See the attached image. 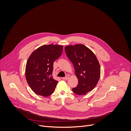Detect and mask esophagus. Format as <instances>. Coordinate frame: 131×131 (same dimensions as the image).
Instances as JSON below:
<instances>
[{"instance_id":"esophagus-1","label":"esophagus","mask_w":131,"mask_h":131,"mask_svg":"<svg viewBox=\"0 0 131 131\" xmlns=\"http://www.w3.org/2000/svg\"><path fill=\"white\" fill-rule=\"evenodd\" d=\"M68 78H69V76H66L65 77H63L62 79H63V80H67V79H68Z\"/></svg>"}]
</instances>
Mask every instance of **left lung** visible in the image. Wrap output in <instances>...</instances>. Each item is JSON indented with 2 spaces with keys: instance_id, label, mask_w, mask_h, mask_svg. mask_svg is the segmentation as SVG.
Instances as JSON below:
<instances>
[{
  "instance_id": "8db88e82",
  "label": "left lung",
  "mask_w": 131,
  "mask_h": 131,
  "mask_svg": "<svg viewBox=\"0 0 131 131\" xmlns=\"http://www.w3.org/2000/svg\"><path fill=\"white\" fill-rule=\"evenodd\" d=\"M67 57L72 63L78 84L72 91L80 95L86 94L94 89L99 80L101 67L95 55L83 45L65 48Z\"/></svg>"
}]
</instances>
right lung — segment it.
<instances>
[{
  "mask_svg": "<svg viewBox=\"0 0 131 131\" xmlns=\"http://www.w3.org/2000/svg\"><path fill=\"white\" fill-rule=\"evenodd\" d=\"M63 46L43 45L35 50L29 57L25 68L26 81L37 95H51L58 81L53 79V63L61 55Z\"/></svg>",
  "mask_w": 131,
  "mask_h": 131,
  "instance_id": "1",
  "label": "right lung"
}]
</instances>
